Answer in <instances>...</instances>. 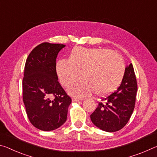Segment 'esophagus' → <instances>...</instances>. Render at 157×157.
<instances>
[{
  "label": "esophagus",
  "mask_w": 157,
  "mask_h": 157,
  "mask_svg": "<svg viewBox=\"0 0 157 157\" xmlns=\"http://www.w3.org/2000/svg\"><path fill=\"white\" fill-rule=\"evenodd\" d=\"M71 100H72L73 103H76V102H78L79 101H80V99L75 98V97H74V98H72V99H71Z\"/></svg>",
  "instance_id": "esophagus-1"
}]
</instances>
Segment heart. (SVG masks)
<instances>
[{"label":"heart","mask_w":157,"mask_h":157,"mask_svg":"<svg viewBox=\"0 0 157 157\" xmlns=\"http://www.w3.org/2000/svg\"><path fill=\"white\" fill-rule=\"evenodd\" d=\"M121 56L106 48L76 47L69 60L60 59L56 63V73L63 86H70L80 78L83 81L68 90L71 95L85 97L94 92L105 95L117 88L125 73Z\"/></svg>","instance_id":"obj_1"}]
</instances>
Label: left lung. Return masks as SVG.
Masks as SVG:
<instances>
[{
    "mask_svg": "<svg viewBox=\"0 0 157 157\" xmlns=\"http://www.w3.org/2000/svg\"><path fill=\"white\" fill-rule=\"evenodd\" d=\"M137 82L132 64L127 65L122 83L116 91L102 99L90 115L92 122L104 132L122 129L133 111L137 92Z\"/></svg>",
    "mask_w": 157,
    "mask_h": 157,
    "instance_id": "obj_1",
    "label": "left lung"
}]
</instances>
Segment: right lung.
Here are the masks:
<instances>
[{"label":"right lung","mask_w":157,"mask_h":157,"mask_svg":"<svg viewBox=\"0 0 157 157\" xmlns=\"http://www.w3.org/2000/svg\"><path fill=\"white\" fill-rule=\"evenodd\" d=\"M65 47L44 42L36 47L25 62L23 100L28 119L37 129L53 131L66 122L71 99L58 82L56 58Z\"/></svg>","instance_id":"right-lung-1"}]
</instances>
